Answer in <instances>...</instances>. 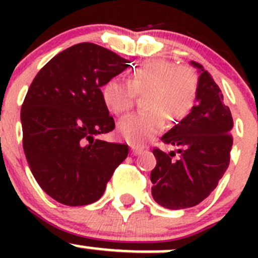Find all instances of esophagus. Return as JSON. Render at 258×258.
Here are the masks:
<instances>
[{
  "label": "esophagus",
  "mask_w": 258,
  "mask_h": 258,
  "mask_svg": "<svg viewBox=\"0 0 258 258\" xmlns=\"http://www.w3.org/2000/svg\"><path fill=\"white\" fill-rule=\"evenodd\" d=\"M142 148H139V147H135V146H131V155L134 156H137V155H141L142 152Z\"/></svg>",
  "instance_id": "esophagus-1"
}]
</instances>
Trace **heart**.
Here are the masks:
<instances>
[{"instance_id": "heart-1", "label": "heart", "mask_w": 258, "mask_h": 258, "mask_svg": "<svg viewBox=\"0 0 258 258\" xmlns=\"http://www.w3.org/2000/svg\"><path fill=\"white\" fill-rule=\"evenodd\" d=\"M200 91V75L191 66H176L167 59H151L132 71L130 82L108 80L101 88L103 105L122 116L134 106L135 93L145 96L142 107L148 112L124 117L117 135L134 146H141L160 134L165 119L181 121L195 107Z\"/></svg>"}]
</instances>
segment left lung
Listing matches in <instances>:
<instances>
[{"label":"left lung","mask_w":258,"mask_h":258,"mask_svg":"<svg viewBox=\"0 0 258 258\" xmlns=\"http://www.w3.org/2000/svg\"><path fill=\"white\" fill-rule=\"evenodd\" d=\"M200 75V91L192 111L161 140L177 146L166 153L155 148L151 172L153 200L168 210L194 207L210 196L230 165L233 119L223 96L202 64L191 61Z\"/></svg>","instance_id":"obj_1"}]
</instances>
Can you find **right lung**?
Here are the masks:
<instances>
[{"mask_svg":"<svg viewBox=\"0 0 258 258\" xmlns=\"http://www.w3.org/2000/svg\"><path fill=\"white\" fill-rule=\"evenodd\" d=\"M127 67L114 52L83 42L56 54L28 88L21 108L23 151L37 183L59 204L100 200L128 155L127 145L97 139L114 128L101 87Z\"/></svg>","mask_w":258,"mask_h":258,"instance_id":"obj_1","label":"right lung"}]
</instances>
